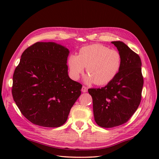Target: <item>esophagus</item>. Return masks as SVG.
<instances>
[{
    "instance_id": "1",
    "label": "esophagus",
    "mask_w": 159,
    "mask_h": 159,
    "mask_svg": "<svg viewBox=\"0 0 159 159\" xmlns=\"http://www.w3.org/2000/svg\"><path fill=\"white\" fill-rule=\"evenodd\" d=\"M82 92H84V93L87 92V87H85V86H83V87H82Z\"/></svg>"
}]
</instances>
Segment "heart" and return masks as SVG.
Instances as JSON below:
<instances>
[{
    "label": "heart",
    "mask_w": 159,
    "mask_h": 159,
    "mask_svg": "<svg viewBox=\"0 0 159 159\" xmlns=\"http://www.w3.org/2000/svg\"><path fill=\"white\" fill-rule=\"evenodd\" d=\"M67 63L70 75L73 79H79L86 67V72L89 74L86 81L102 85L116 77L121 69L122 59L117 50L104 45L93 44L83 47L78 55H70Z\"/></svg>",
    "instance_id": "1"
}]
</instances>
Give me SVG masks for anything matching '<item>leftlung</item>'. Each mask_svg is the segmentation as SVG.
<instances>
[{
  "label": "left lung",
  "instance_id": "8db88e82",
  "mask_svg": "<svg viewBox=\"0 0 159 159\" xmlns=\"http://www.w3.org/2000/svg\"><path fill=\"white\" fill-rule=\"evenodd\" d=\"M122 59L119 73L101 88L89 89L94 120L99 126L113 128L127 122L141 100L143 77L139 56L122 42H112Z\"/></svg>",
  "mask_w": 159,
  "mask_h": 159
}]
</instances>
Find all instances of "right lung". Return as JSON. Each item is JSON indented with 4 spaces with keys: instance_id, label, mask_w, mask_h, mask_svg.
<instances>
[{
    "instance_id": "1",
    "label": "right lung",
    "mask_w": 159,
    "mask_h": 159,
    "mask_svg": "<svg viewBox=\"0 0 159 159\" xmlns=\"http://www.w3.org/2000/svg\"><path fill=\"white\" fill-rule=\"evenodd\" d=\"M69 50L54 42H36L23 52L13 75L11 93L31 122L48 128L66 122L82 85L67 74Z\"/></svg>"
}]
</instances>
